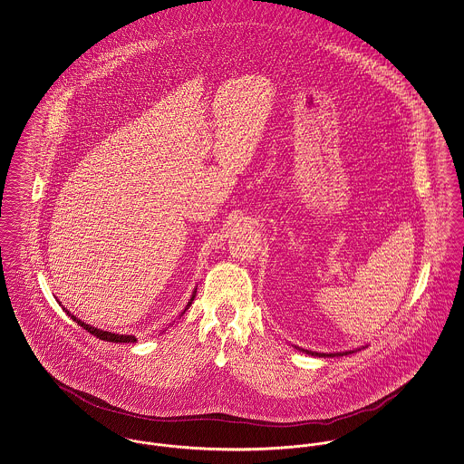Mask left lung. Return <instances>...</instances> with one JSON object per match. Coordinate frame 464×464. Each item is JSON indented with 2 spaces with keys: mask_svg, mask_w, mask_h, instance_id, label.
<instances>
[{
  "mask_svg": "<svg viewBox=\"0 0 464 464\" xmlns=\"http://www.w3.org/2000/svg\"><path fill=\"white\" fill-rule=\"evenodd\" d=\"M305 352L307 355H313V357H343V355H350L353 352H343V353H316V352H309V350H302Z\"/></svg>",
  "mask_w": 464,
  "mask_h": 464,
  "instance_id": "1",
  "label": "left lung"
}]
</instances>
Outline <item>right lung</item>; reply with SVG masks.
<instances>
[{
  "mask_svg": "<svg viewBox=\"0 0 464 464\" xmlns=\"http://www.w3.org/2000/svg\"><path fill=\"white\" fill-rule=\"evenodd\" d=\"M194 296H196V291L192 293V296H190V302L187 304V307H185V311L190 307V304H192V300H194ZM63 311L71 316L72 320L75 321L79 326H82L84 330H88L92 335H95L97 339H102V341H107V343H136L138 339L134 337V335H123V334H112V332H106V330H101V328H95V326H92V324H86L84 321L77 320L73 314H71L65 307H63ZM183 311V313H185Z\"/></svg>",
  "mask_w": 464,
  "mask_h": 464,
  "instance_id": "right-lung-1",
  "label": "right lung"
}]
</instances>
